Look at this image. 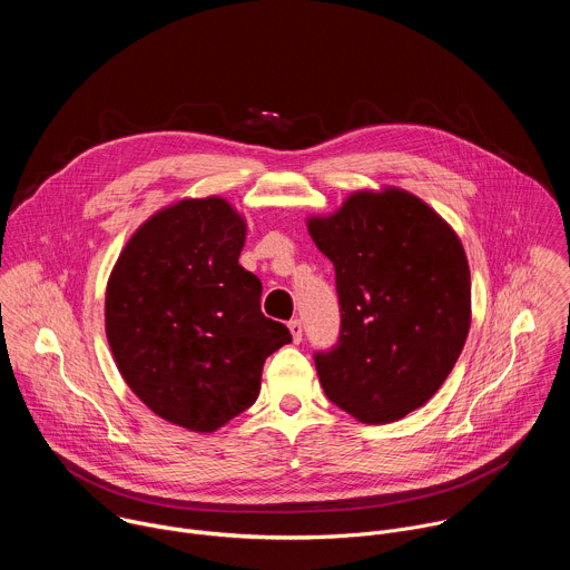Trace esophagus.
<instances>
[{
    "mask_svg": "<svg viewBox=\"0 0 570 570\" xmlns=\"http://www.w3.org/2000/svg\"><path fill=\"white\" fill-rule=\"evenodd\" d=\"M288 330H291V336H293V343H302V334H304V327H302V320H291L288 322Z\"/></svg>",
    "mask_w": 570,
    "mask_h": 570,
    "instance_id": "34e87169",
    "label": "esophagus"
}]
</instances>
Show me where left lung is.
I'll use <instances>...</instances> for the list:
<instances>
[{"instance_id": "obj_1", "label": "left lung", "mask_w": 570, "mask_h": 570, "mask_svg": "<svg viewBox=\"0 0 570 570\" xmlns=\"http://www.w3.org/2000/svg\"><path fill=\"white\" fill-rule=\"evenodd\" d=\"M308 234L334 264L338 341L313 354L324 394L363 424L401 420L453 370L471 322L455 232L420 198L358 191Z\"/></svg>"}]
</instances>
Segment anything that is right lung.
Returning a JSON list of instances; mask_svg holds the SVG:
<instances>
[{
    "label": "right lung",
    "mask_w": 570,
    "mask_h": 570,
    "mask_svg": "<svg viewBox=\"0 0 570 570\" xmlns=\"http://www.w3.org/2000/svg\"><path fill=\"white\" fill-rule=\"evenodd\" d=\"M246 223L223 200H183L146 220L106 293L117 367L148 409L212 433L257 401L266 358L291 343L238 264Z\"/></svg>",
    "instance_id": "add662e5"
}]
</instances>
